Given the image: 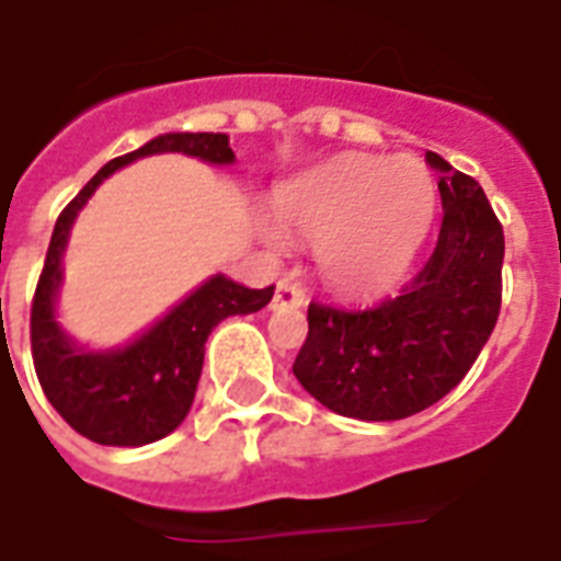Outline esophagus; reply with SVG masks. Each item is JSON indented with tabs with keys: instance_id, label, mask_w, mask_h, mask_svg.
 <instances>
[{
	"instance_id": "1",
	"label": "esophagus",
	"mask_w": 561,
	"mask_h": 561,
	"mask_svg": "<svg viewBox=\"0 0 561 561\" xmlns=\"http://www.w3.org/2000/svg\"><path fill=\"white\" fill-rule=\"evenodd\" d=\"M306 304V291L294 279H279L273 294V309H300Z\"/></svg>"
}]
</instances>
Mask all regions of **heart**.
I'll return each instance as SVG.
<instances>
[{"label": "heart", "mask_w": 561, "mask_h": 561, "mask_svg": "<svg viewBox=\"0 0 561 561\" xmlns=\"http://www.w3.org/2000/svg\"><path fill=\"white\" fill-rule=\"evenodd\" d=\"M276 219L316 245L318 267L342 291H381L400 279L435 213V183L417 159L352 156L276 192Z\"/></svg>", "instance_id": "b5f03b06"}]
</instances>
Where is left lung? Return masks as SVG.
Listing matches in <instances>:
<instances>
[{"instance_id":"8db88e82","label":"left lung","mask_w":561,"mask_h":561,"mask_svg":"<svg viewBox=\"0 0 561 561\" xmlns=\"http://www.w3.org/2000/svg\"><path fill=\"white\" fill-rule=\"evenodd\" d=\"M442 173V231L397 297L369 309L309 304L294 376L321 405L357 421H402L466 378L502 309L505 233L478 180L426 152Z\"/></svg>"}]
</instances>
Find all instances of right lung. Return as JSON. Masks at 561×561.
<instances>
[{
	"label": "right lung",
	"mask_w": 561,
	"mask_h": 561,
	"mask_svg": "<svg viewBox=\"0 0 561 561\" xmlns=\"http://www.w3.org/2000/svg\"><path fill=\"white\" fill-rule=\"evenodd\" d=\"M156 152H185L209 164L233 161L228 135L213 131L159 135L135 152L107 161L59 213L38 288L32 297V360L44 397L71 430L87 435L90 442L111 447H140L173 433L192 409L204 366V342L213 328L225 318L264 309L273 297V285L245 288L219 273L188 294L183 304L173 306L144 336L128 342L126 348L90 352L68 340L66 330L56 324L54 309L56 291L62 285V252L68 231L92 192L111 173L128 161Z\"/></svg>",
	"instance_id": "obj_1"
}]
</instances>
